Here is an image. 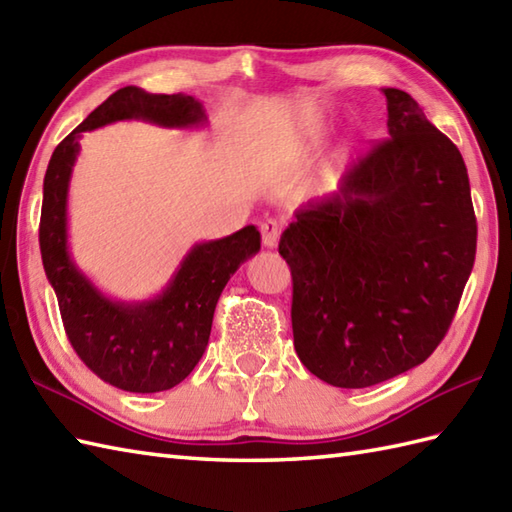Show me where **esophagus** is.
I'll return each mask as SVG.
<instances>
[{
    "mask_svg": "<svg viewBox=\"0 0 512 512\" xmlns=\"http://www.w3.org/2000/svg\"><path fill=\"white\" fill-rule=\"evenodd\" d=\"M259 231H262V242L266 248H277L279 244V235H281V226L275 220H266L259 226Z\"/></svg>",
    "mask_w": 512,
    "mask_h": 512,
    "instance_id": "1",
    "label": "esophagus"
}]
</instances>
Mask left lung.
Instances as JSON below:
<instances>
[{
  "label": "left lung",
  "mask_w": 512,
  "mask_h": 512,
  "mask_svg": "<svg viewBox=\"0 0 512 512\" xmlns=\"http://www.w3.org/2000/svg\"><path fill=\"white\" fill-rule=\"evenodd\" d=\"M383 94L389 138L345 171L339 193L297 209L279 239L299 361L343 389L427 361L475 262L462 154L407 92Z\"/></svg>",
  "instance_id": "8db88e82"
}]
</instances>
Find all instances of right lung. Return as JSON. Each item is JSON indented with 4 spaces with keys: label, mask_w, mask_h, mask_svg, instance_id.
I'll list each match as a JSON object with an SVG mask.
<instances>
[{
    "label": "right lung",
    "mask_w": 512,
    "mask_h": 512,
    "mask_svg": "<svg viewBox=\"0 0 512 512\" xmlns=\"http://www.w3.org/2000/svg\"><path fill=\"white\" fill-rule=\"evenodd\" d=\"M118 121L198 129L209 116L187 94H149L136 85L114 92L54 149L43 178L39 246L65 334L81 361L118 389L156 394L182 383L198 365L217 299L235 270L259 253L262 235L250 224L233 235L195 242L151 299L123 301L96 288L70 253L68 195L83 132Z\"/></svg>",
    "instance_id": "add662e5"
}]
</instances>
